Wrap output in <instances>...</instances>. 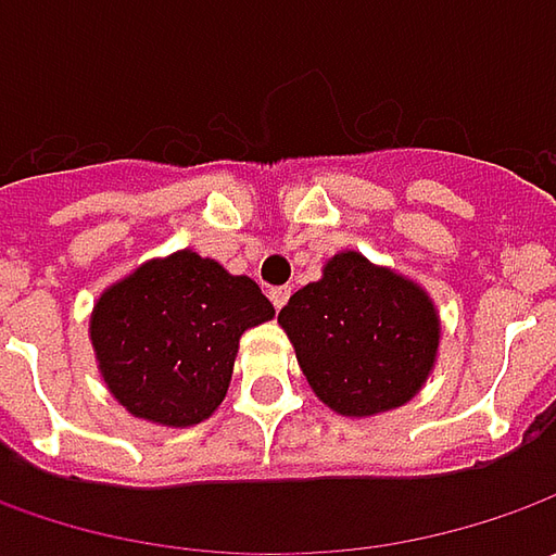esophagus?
<instances>
[{"mask_svg": "<svg viewBox=\"0 0 556 556\" xmlns=\"http://www.w3.org/2000/svg\"><path fill=\"white\" fill-rule=\"evenodd\" d=\"M268 300H271V306H275V309H281V306L290 300V288L288 285H285V288H271L268 290Z\"/></svg>", "mask_w": 556, "mask_h": 556, "instance_id": "obj_1", "label": "esophagus"}]
</instances>
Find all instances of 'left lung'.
<instances>
[{
    "label": "left lung",
    "mask_w": 556,
    "mask_h": 556,
    "mask_svg": "<svg viewBox=\"0 0 556 556\" xmlns=\"http://www.w3.org/2000/svg\"><path fill=\"white\" fill-rule=\"evenodd\" d=\"M278 325L312 393L343 417L412 402L433 374L442 333L433 296L358 250L333 253L321 278L278 312Z\"/></svg>",
    "instance_id": "obj_1"
}]
</instances>
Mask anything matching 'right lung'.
<instances>
[{
  "label": "right lung",
  "instance_id": "1",
  "mask_svg": "<svg viewBox=\"0 0 556 556\" xmlns=\"http://www.w3.org/2000/svg\"><path fill=\"white\" fill-rule=\"evenodd\" d=\"M271 315L253 278L176 250L101 290L89 340L108 390L129 415L194 427L223 405L241 333Z\"/></svg>",
  "mask_w": 556,
  "mask_h": 556
}]
</instances>
